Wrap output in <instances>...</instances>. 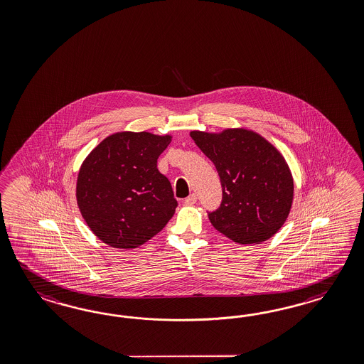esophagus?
<instances>
[{"mask_svg":"<svg viewBox=\"0 0 364 364\" xmlns=\"http://www.w3.org/2000/svg\"><path fill=\"white\" fill-rule=\"evenodd\" d=\"M196 201H198V196H196L195 193L189 195V196H188V198L184 200V203H186L187 205H193Z\"/></svg>","mask_w":364,"mask_h":364,"instance_id":"esophagus-1","label":"esophagus"}]
</instances>
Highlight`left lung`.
Listing matches in <instances>:
<instances>
[{
  "label": "left lung",
  "instance_id": "obj_1",
  "mask_svg": "<svg viewBox=\"0 0 364 364\" xmlns=\"http://www.w3.org/2000/svg\"><path fill=\"white\" fill-rule=\"evenodd\" d=\"M191 137L220 176V207L210 224L239 244H259L286 223L294 178L284 157L259 133L233 128L220 133L192 131Z\"/></svg>",
  "mask_w": 364,
  "mask_h": 364
}]
</instances>
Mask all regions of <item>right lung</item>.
<instances>
[{"instance_id":"right-lung-1","label":"right lung","mask_w":364,"mask_h":364,"mask_svg":"<svg viewBox=\"0 0 364 364\" xmlns=\"http://www.w3.org/2000/svg\"><path fill=\"white\" fill-rule=\"evenodd\" d=\"M172 136L117 132L104 139L78 171V210L90 231L113 248H137L157 235L177 207L157 159Z\"/></svg>"}]
</instances>
